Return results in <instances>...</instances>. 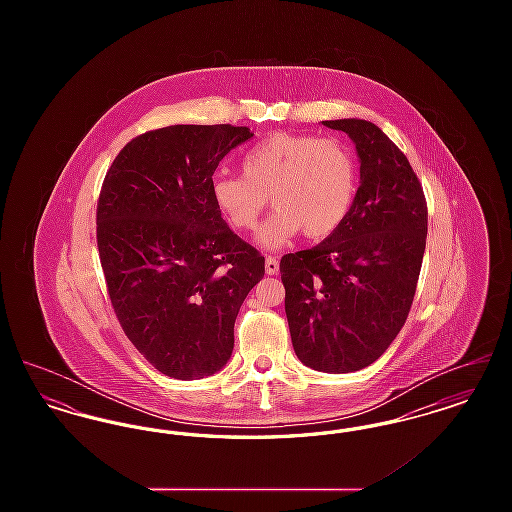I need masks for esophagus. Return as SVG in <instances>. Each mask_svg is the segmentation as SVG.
I'll return each instance as SVG.
<instances>
[{
  "instance_id": "34e87169",
  "label": "esophagus",
  "mask_w": 512,
  "mask_h": 512,
  "mask_svg": "<svg viewBox=\"0 0 512 512\" xmlns=\"http://www.w3.org/2000/svg\"><path fill=\"white\" fill-rule=\"evenodd\" d=\"M278 268H280L278 259H276V257H267V261H265V272L272 276V274H276V272H278Z\"/></svg>"
}]
</instances>
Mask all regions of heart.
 <instances>
[{"mask_svg": "<svg viewBox=\"0 0 512 512\" xmlns=\"http://www.w3.org/2000/svg\"><path fill=\"white\" fill-rule=\"evenodd\" d=\"M359 171L353 151L338 138L274 132L242 157V174H219L211 184L213 203L234 230L257 226L268 197L276 211L257 242L276 249L299 230L309 240L334 234L357 195Z\"/></svg>", "mask_w": 512, "mask_h": 512, "instance_id": "1", "label": "heart"}]
</instances>
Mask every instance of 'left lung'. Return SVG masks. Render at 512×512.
Segmentation results:
<instances>
[{
	"label": "left lung",
	"instance_id": "left-lung-1",
	"mask_svg": "<svg viewBox=\"0 0 512 512\" xmlns=\"http://www.w3.org/2000/svg\"><path fill=\"white\" fill-rule=\"evenodd\" d=\"M322 124L353 140L361 186L340 228L311 249L284 255L280 274L297 359L343 374L382 357L409 317L428 207L409 159L376 124Z\"/></svg>",
	"mask_w": 512,
	"mask_h": 512
}]
</instances>
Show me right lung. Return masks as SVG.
I'll list each match as a JSON object with an SVG mask.
<instances>
[{
  "instance_id": "add662e5",
  "label": "right lung",
  "mask_w": 512,
  "mask_h": 512,
  "mask_svg": "<svg viewBox=\"0 0 512 512\" xmlns=\"http://www.w3.org/2000/svg\"><path fill=\"white\" fill-rule=\"evenodd\" d=\"M247 126L174 124L122 147L98 201L99 261L126 338L165 376L199 380L234 349V322L265 257L213 203L222 157Z\"/></svg>"
}]
</instances>
